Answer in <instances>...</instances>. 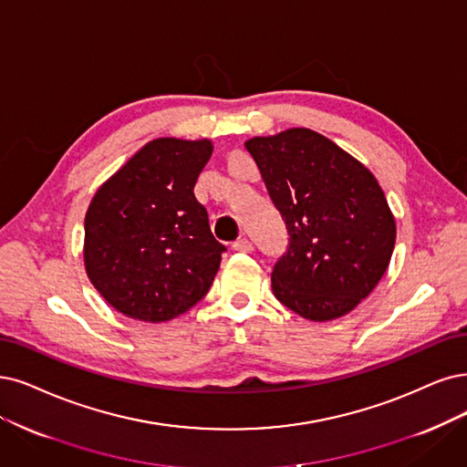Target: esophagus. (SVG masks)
<instances>
[{
    "label": "esophagus",
    "mask_w": 467,
    "mask_h": 467,
    "mask_svg": "<svg viewBox=\"0 0 467 467\" xmlns=\"http://www.w3.org/2000/svg\"><path fill=\"white\" fill-rule=\"evenodd\" d=\"M233 250L234 252H243V254H250L254 250V246H252V243H250L246 236H243V238H238L236 243L233 244Z\"/></svg>",
    "instance_id": "34e87169"
}]
</instances>
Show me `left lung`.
Wrapping results in <instances>:
<instances>
[{
  "label": "left lung",
  "instance_id": "obj_1",
  "mask_svg": "<svg viewBox=\"0 0 467 467\" xmlns=\"http://www.w3.org/2000/svg\"><path fill=\"white\" fill-rule=\"evenodd\" d=\"M288 231L271 273L281 304L309 321L350 314L385 275L396 221L373 172L329 138L288 129L244 142Z\"/></svg>",
  "mask_w": 467,
  "mask_h": 467
}]
</instances>
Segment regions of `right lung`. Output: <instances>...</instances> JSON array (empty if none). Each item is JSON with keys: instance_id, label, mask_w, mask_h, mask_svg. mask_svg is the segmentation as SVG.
I'll return each mask as SVG.
<instances>
[{"instance_id": "right-lung-1", "label": "right lung", "mask_w": 467, "mask_h": 467, "mask_svg": "<svg viewBox=\"0 0 467 467\" xmlns=\"http://www.w3.org/2000/svg\"><path fill=\"white\" fill-rule=\"evenodd\" d=\"M213 144L155 138L103 182L84 217V269L117 312L175 319L210 290L224 250L194 184Z\"/></svg>"}]
</instances>
